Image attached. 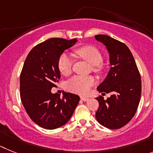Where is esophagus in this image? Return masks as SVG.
<instances>
[{
	"instance_id": "34e87169",
	"label": "esophagus",
	"mask_w": 153,
	"mask_h": 153,
	"mask_svg": "<svg viewBox=\"0 0 153 153\" xmlns=\"http://www.w3.org/2000/svg\"><path fill=\"white\" fill-rule=\"evenodd\" d=\"M81 99H82L83 102H87V101L89 100V98H88V97H85V96H82L81 97Z\"/></svg>"
}]
</instances>
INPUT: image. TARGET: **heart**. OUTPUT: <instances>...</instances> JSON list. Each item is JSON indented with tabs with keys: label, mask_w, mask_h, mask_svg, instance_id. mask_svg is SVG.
<instances>
[{
	"label": "heart",
	"mask_w": 153,
	"mask_h": 153,
	"mask_svg": "<svg viewBox=\"0 0 153 153\" xmlns=\"http://www.w3.org/2000/svg\"><path fill=\"white\" fill-rule=\"evenodd\" d=\"M75 54L81 58L89 63L91 65V70L95 72H100L102 70L101 62L102 56L97 48L91 45H86L75 50ZM58 70L64 75H68L71 72L72 60L68 54L63 53L58 58ZM95 83L93 76H79L76 75L71 78L66 84L68 90L77 94L84 95L88 91L90 88Z\"/></svg>",
	"instance_id": "obj_1"
}]
</instances>
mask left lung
<instances>
[{"mask_svg": "<svg viewBox=\"0 0 153 153\" xmlns=\"http://www.w3.org/2000/svg\"><path fill=\"white\" fill-rule=\"evenodd\" d=\"M95 38L105 45L111 65L97 90L111 94L106 100L101 95L96 98L99 107L95 118L106 128L118 129L129 123L136 112L142 91L140 74L133 55L124 43L105 34Z\"/></svg>", "mask_w": 153, "mask_h": 153, "instance_id": "obj_1", "label": "left lung"}]
</instances>
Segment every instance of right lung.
<instances>
[{"label":"right lung","mask_w":153,"mask_h":153,"mask_svg":"<svg viewBox=\"0 0 153 153\" xmlns=\"http://www.w3.org/2000/svg\"><path fill=\"white\" fill-rule=\"evenodd\" d=\"M77 42L76 38H50L31 49L20 75V95L31 120L46 129L59 128L68 123L80 98L63 92L51 93L60 79L58 58L65 50Z\"/></svg>","instance_id":"obj_1"}]
</instances>
